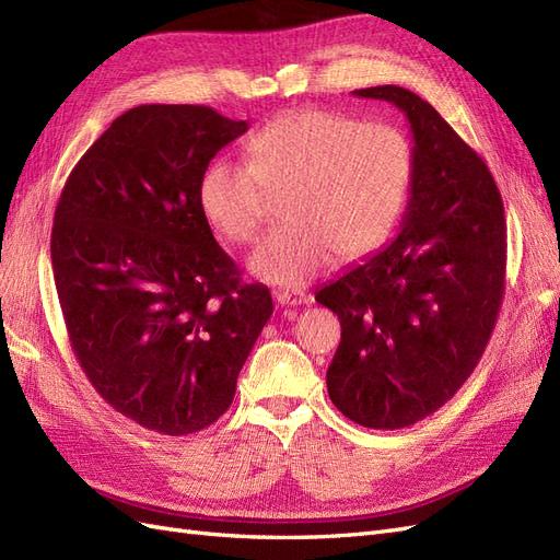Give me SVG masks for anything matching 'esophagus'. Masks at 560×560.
Wrapping results in <instances>:
<instances>
[{"instance_id": "34e87169", "label": "esophagus", "mask_w": 560, "mask_h": 560, "mask_svg": "<svg viewBox=\"0 0 560 560\" xmlns=\"http://www.w3.org/2000/svg\"><path fill=\"white\" fill-rule=\"evenodd\" d=\"M273 296L280 306H306V303L311 301V294L301 292V290H278Z\"/></svg>"}]
</instances>
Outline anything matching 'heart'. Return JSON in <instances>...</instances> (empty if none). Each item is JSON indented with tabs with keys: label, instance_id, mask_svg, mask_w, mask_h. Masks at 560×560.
Masks as SVG:
<instances>
[{
	"label": "heart",
	"instance_id": "b5f03b06",
	"mask_svg": "<svg viewBox=\"0 0 560 560\" xmlns=\"http://www.w3.org/2000/svg\"><path fill=\"white\" fill-rule=\"evenodd\" d=\"M247 161L214 159L200 175L198 202L210 226L247 245L282 196L287 226L270 233L247 261L257 278L296 287L315 278L334 252L350 261L376 249L397 226L409 198L413 159L387 124L301 109L254 132Z\"/></svg>",
	"mask_w": 560,
	"mask_h": 560
}]
</instances>
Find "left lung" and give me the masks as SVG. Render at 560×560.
I'll list each match as a JSON object with an SVG mask.
<instances>
[{
  "label": "left lung",
  "mask_w": 560,
  "mask_h": 560,
  "mask_svg": "<svg viewBox=\"0 0 560 560\" xmlns=\"http://www.w3.org/2000/svg\"><path fill=\"white\" fill-rule=\"evenodd\" d=\"M354 95L409 121V206L397 238L315 301L341 319L327 369L334 406L364 428L399 430L442 409L481 360L504 292V208L483 159L430 103L399 86Z\"/></svg>",
  "instance_id": "obj_1"
}]
</instances>
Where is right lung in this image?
I'll list each match as a JSON object with an SVG mask.
<instances>
[{
	"mask_svg": "<svg viewBox=\"0 0 560 560\" xmlns=\"http://www.w3.org/2000/svg\"><path fill=\"white\" fill-rule=\"evenodd\" d=\"M249 128L200 105H140L81 156L50 261L77 360L109 406L161 434L222 416L273 299L243 282L200 212V175Z\"/></svg>",
	"mask_w": 560,
	"mask_h": 560,
	"instance_id": "obj_1",
	"label": "right lung"
}]
</instances>
